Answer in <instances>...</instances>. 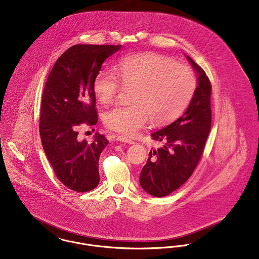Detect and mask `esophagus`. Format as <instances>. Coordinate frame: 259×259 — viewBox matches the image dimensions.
<instances>
[{
	"label": "esophagus",
	"instance_id": "1",
	"mask_svg": "<svg viewBox=\"0 0 259 259\" xmlns=\"http://www.w3.org/2000/svg\"><path fill=\"white\" fill-rule=\"evenodd\" d=\"M116 140L119 142H123V143H127V144H134V142L131 139L124 137V136H117Z\"/></svg>",
	"mask_w": 259,
	"mask_h": 259
}]
</instances>
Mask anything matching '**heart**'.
<instances>
[{
  "mask_svg": "<svg viewBox=\"0 0 259 259\" xmlns=\"http://www.w3.org/2000/svg\"><path fill=\"white\" fill-rule=\"evenodd\" d=\"M116 71L101 69L94 78L93 91L103 104L116 99L122 86L134 87L133 105H121L105 114L109 130L133 136L152 119L161 125L175 119L188 106L197 81L192 69L156 53H143L123 58Z\"/></svg>",
  "mask_w": 259,
  "mask_h": 259,
  "instance_id": "heart-1",
  "label": "heart"
}]
</instances>
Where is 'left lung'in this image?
<instances>
[{
  "label": "left lung",
  "mask_w": 259,
  "mask_h": 259,
  "mask_svg": "<svg viewBox=\"0 0 259 259\" xmlns=\"http://www.w3.org/2000/svg\"><path fill=\"white\" fill-rule=\"evenodd\" d=\"M198 73V87L181 117L152 133L163 147L149 153L140 185L153 197H165L180 188L197 167L211 128V84L204 70L187 56Z\"/></svg>",
  "instance_id": "1"
}]
</instances>
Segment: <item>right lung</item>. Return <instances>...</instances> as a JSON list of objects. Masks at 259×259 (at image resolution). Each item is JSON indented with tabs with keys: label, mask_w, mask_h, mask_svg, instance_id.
I'll list each match as a JSON object with an SVG mask.
<instances>
[{
	"label": "right lung",
	"mask_w": 259,
	"mask_h": 259,
	"mask_svg": "<svg viewBox=\"0 0 259 259\" xmlns=\"http://www.w3.org/2000/svg\"><path fill=\"white\" fill-rule=\"evenodd\" d=\"M121 45H75L54 64L42 96L39 130L56 176L78 193L100 182L99 158L108 144L96 133L92 144L77 139V127L96 125L98 115L93 82L104 61Z\"/></svg>",
	"instance_id": "1"
}]
</instances>
